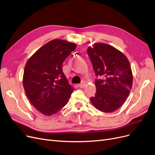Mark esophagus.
<instances>
[{
    "mask_svg": "<svg viewBox=\"0 0 155 155\" xmlns=\"http://www.w3.org/2000/svg\"><path fill=\"white\" fill-rule=\"evenodd\" d=\"M86 86V82H85V81H82L81 84H78V86H79L80 87H81V88L84 87Z\"/></svg>",
    "mask_w": 155,
    "mask_h": 155,
    "instance_id": "34e87169",
    "label": "esophagus"
}]
</instances>
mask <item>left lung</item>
<instances>
[{"label": "left lung", "mask_w": 155, "mask_h": 155, "mask_svg": "<svg viewBox=\"0 0 155 155\" xmlns=\"http://www.w3.org/2000/svg\"><path fill=\"white\" fill-rule=\"evenodd\" d=\"M96 76V93L90 98L99 111L112 113L120 107L126 101L133 85L130 64L125 54L110 45L95 43L88 47Z\"/></svg>", "instance_id": "1"}]
</instances>
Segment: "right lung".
<instances>
[{
  "instance_id": "add662e5",
  "label": "right lung",
  "mask_w": 155,
  "mask_h": 155,
  "mask_svg": "<svg viewBox=\"0 0 155 155\" xmlns=\"http://www.w3.org/2000/svg\"><path fill=\"white\" fill-rule=\"evenodd\" d=\"M76 47V44L54 39L40 48L26 64L22 79L25 93L44 115L58 113L67 104L74 90L62 66Z\"/></svg>"
}]
</instances>
